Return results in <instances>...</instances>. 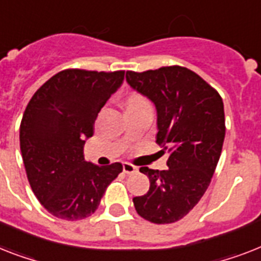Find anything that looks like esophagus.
I'll use <instances>...</instances> for the list:
<instances>
[{
    "label": "esophagus",
    "instance_id": "1",
    "mask_svg": "<svg viewBox=\"0 0 261 261\" xmlns=\"http://www.w3.org/2000/svg\"><path fill=\"white\" fill-rule=\"evenodd\" d=\"M138 169L137 167L134 166V165H131V164H123V171L126 173V174H133V173H135Z\"/></svg>",
    "mask_w": 261,
    "mask_h": 261
}]
</instances>
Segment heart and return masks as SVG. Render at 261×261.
I'll use <instances>...</instances> for the list:
<instances>
[{
    "mask_svg": "<svg viewBox=\"0 0 261 261\" xmlns=\"http://www.w3.org/2000/svg\"><path fill=\"white\" fill-rule=\"evenodd\" d=\"M145 106H150V103L149 100L143 96V95L134 92V94H131L130 96L127 97V103H126L127 110L138 109V107H145Z\"/></svg>",
    "mask_w": 261,
    "mask_h": 261,
    "instance_id": "heart-1",
    "label": "heart"
}]
</instances>
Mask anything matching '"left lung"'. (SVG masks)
Instances as JSON below:
<instances>
[{"label":"left lung","mask_w":261,"mask_h":261,"mask_svg":"<svg viewBox=\"0 0 261 261\" xmlns=\"http://www.w3.org/2000/svg\"><path fill=\"white\" fill-rule=\"evenodd\" d=\"M127 83L155 105L156 143L167 152L166 170L141 167L149 192L134 197L135 211L154 224L184 219L211 184L225 137L224 103L196 72L170 65L145 72L127 71Z\"/></svg>","instance_id":"8db88e82"}]
</instances>
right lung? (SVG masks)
<instances>
[{"label": "right lung", "mask_w": 261, "mask_h": 261, "mask_svg": "<svg viewBox=\"0 0 261 261\" xmlns=\"http://www.w3.org/2000/svg\"><path fill=\"white\" fill-rule=\"evenodd\" d=\"M123 80L124 71L68 68L46 80L28 103L20 124L21 155L35 196L57 219L90 217L123 170L119 162L97 166L84 161L97 114Z\"/></svg>", "instance_id": "1"}]
</instances>
